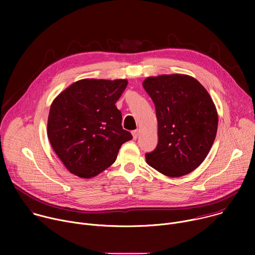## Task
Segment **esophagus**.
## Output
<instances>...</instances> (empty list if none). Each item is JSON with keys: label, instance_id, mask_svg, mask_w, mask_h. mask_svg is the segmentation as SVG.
<instances>
[{"label": "esophagus", "instance_id": "obj_1", "mask_svg": "<svg viewBox=\"0 0 255 255\" xmlns=\"http://www.w3.org/2000/svg\"><path fill=\"white\" fill-rule=\"evenodd\" d=\"M132 136H133V139H137V137H138V130H133L132 131Z\"/></svg>", "mask_w": 255, "mask_h": 255}]
</instances>
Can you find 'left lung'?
I'll return each instance as SVG.
<instances>
[{
    "label": "left lung",
    "mask_w": 255,
    "mask_h": 255,
    "mask_svg": "<svg viewBox=\"0 0 255 255\" xmlns=\"http://www.w3.org/2000/svg\"><path fill=\"white\" fill-rule=\"evenodd\" d=\"M143 88L154 103L156 148L146 162L170 177L192 172L208 155L218 128L216 107L206 89L186 75L150 77Z\"/></svg>",
    "instance_id": "left-lung-1"
}]
</instances>
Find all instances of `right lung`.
Here are the masks:
<instances>
[{
    "mask_svg": "<svg viewBox=\"0 0 255 255\" xmlns=\"http://www.w3.org/2000/svg\"><path fill=\"white\" fill-rule=\"evenodd\" d=\"M127 84L126 80H82L52 102L48 139L71 173L96 176L114 163L121 145L132 139L115 106Z\"/></svg>",
    "mask_w": 255,
    "mask_h": 255,
    "instance_id": "1",
    "label": "right lung"
}]
</instances>
